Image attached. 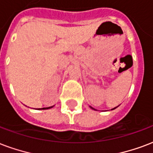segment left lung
<instances>
[{
  "label": "left lung",
  "instance_id": "8db88e82",
  "mask_svg": "<svg viewBox=\"0 0 153 153\" xmlns=\"http://www.w3.org/2000/svg\"><path fill=\"white\" fill-rule=\"evenodd\" d=\"M115 108H113V109H115ZM93 109H94V108H93Z\"/></svg>",
  "mask_w": 153,
  "mask_h": 153
}]
</instances>
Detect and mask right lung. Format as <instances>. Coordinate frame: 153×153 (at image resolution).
<instances>
[{"mask_svg":"<svg viewBox=\"0 0 153 153\" xmlns=\"http://www.w3.org/2000/svg\"><path fill=\"white\" fill-rule=\"evenodd\" d=\"M53 108V107H49V108H42V109H49V108ZM40 109V108H39Z\"/></svg>","mask_w":153,"mask_h":153,"instance_id":"obj_1","label":"right lung"}]
</instances>
